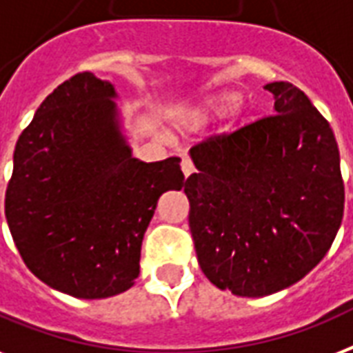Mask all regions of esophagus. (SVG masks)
I'll list each match as a JSON object with an SVG mask.
<instances>
[{
	"label": "esophagus",
	"mask_w": 353,
	"mask_h": 353,
	"mask_svg": "<svg viewBox=\"0 0 353 353\" xmlns=\"http://www.w3.org/2000/svg\"><path fill=\"white\" fill-rule=\"evenodd\" d=\"M181 170L185 174V177H188L190 174H194V163L190 161L188 157H183L181 159Z\"/></svg>",
	"instance_id": "obj_1"
}]
</instances>
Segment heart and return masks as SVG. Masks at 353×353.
Returning <instances> with one entry per match:
<instances>
[{
	"label": "heart",
	"instance_id": "heart-1",
	"mask_svg": "<svg viewBox=\"0 0 353 353\" xmlns=\"http://www.w3.org/2000/svg\"><path fill=\"white\" fill-rule=\"evenodd\" d=\"M242 101V96L235 90H225V92L214 94L211 98L200 99L196 103L188 105L181 112V120L187 125H200V123L211 120V118L224 117L231 112Z\"/></svg>",
	"mask_w": 353,
	"mask_h": 353
}]
</instances>
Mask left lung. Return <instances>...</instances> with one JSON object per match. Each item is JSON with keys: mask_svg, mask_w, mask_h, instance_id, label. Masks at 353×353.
Returning a JSON list of instances; mask_svg holds the SVG:
<instances>
[{"mask_svg": "<svg viewBox=\"0 0 353 353\" xmlns=\"http://www.w3.org/2000/svg\"><path fill=\"white\" fill-rule=\"evenodd\" d=\"M276 114L190 148L188 228L201 272L261 298L311 272L344 211L339 148L327 120L289 81L268 83Z\"/></svg>", "mask_w": 353, "mask_h": 353, "instance_id": "obj_1", "label": "left lung"}]
</instances>
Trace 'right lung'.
Masks as SVG:
<instances>
[{"label": "right lung", "instance_id": "right-lung-1", "mask_svg": "<svg viewBox=\"0 0 353 353\" xmlns=\"http://www.w3.org/2000/svg\"><path fill=\"white\" fill-rule=\"evenodd\" d=\"M114 96L111 83L90 72L61 83L21 131L5 192L7 224L27 268L85 300L133 287L159 198L185 185L179 157H131Z\"/></svg>", "mask_w": 353, "mask_h": 353}]
</instances>
